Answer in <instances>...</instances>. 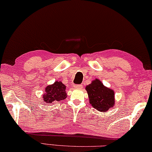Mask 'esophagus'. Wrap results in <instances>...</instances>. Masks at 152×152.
Returning <instances> with one entry per match:
<instances>
[{"label":"esophagus","instance_id":"34e87169","mask_svg":"<svg viewBox=\"0 0 152 152\" xmlns=\"http://www.w3.org/2000/svg\"><path fill=\"white\" fill-rule=\"evenodd\" d=\"M75 88H82L83 85H75Z\"/></svg>","mask_w":152,"mask_h":152}]
</instances>
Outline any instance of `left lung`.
<instances>
[{
  "label": "left lung",
  "instance_id": "8db88e82",
  "mask_svg": "<svg viewBox=\"0 0 152 152\" xmlns=\"http://www.w3.org/2000/svg\"><path fill=\"white\" fill-rule=\"evenodd\" d=\"M90 103L100 111H106L114 105V92L104 86L100 80L96 79L86 86Z\"/></svg>",
  "mask_w": 152,
  "mask_h": 152
}]
</instances>
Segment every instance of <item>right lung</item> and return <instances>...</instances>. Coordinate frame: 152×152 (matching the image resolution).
I'll return each instance as SVG.
<instances>
[{"label":"right lung","instance_id":"add662e5","mask_svg":"<svg viewBox=\"0 0 152 152\" xmlns=\"http://www.w3.org/2000/svg\"><path fill=\"white\" fill-rule=\"evenodd\" d=\"M67 97L66 86L61 82L56 81L53 85L45 88L43 99L46 104H52L56 102L63 100Z\"/></svg>","mask_w":152,"mask_h":152}]
</instances>
